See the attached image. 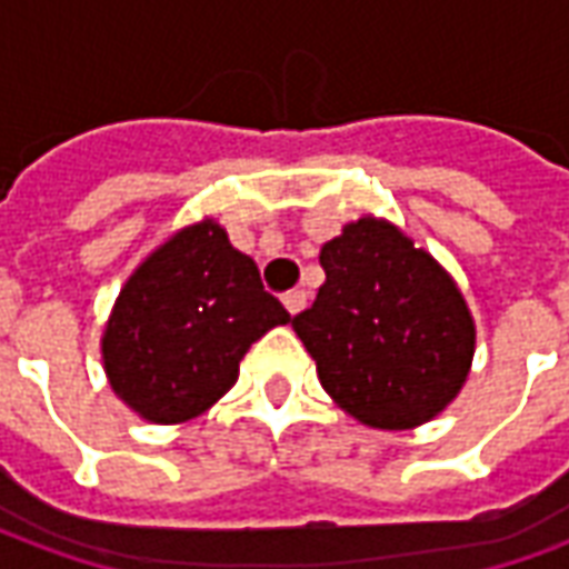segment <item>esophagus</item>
<instances>
[{
    "mask_svg": "<svg viewBox=\"0 0 569 569\" xmlns=\"http://www.w3.org/2000/svg\"><path fill=\"white\" fill-rule=\"evenodd\" d=\"M283 305L289 313H298V310H305V305H308V292L305 289H289L283 296Z\"/></svg>",
    "mask_w": 569,
    "mask_h": 569,
    "instance_id": "esophagus-1",
    "label": "esophagus"
}]
</instances>
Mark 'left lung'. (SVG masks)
Instances as JSON below:
<instances>
[{
    "label": "left lung",
    "instance_id": "8db88e82",
    "mask_svg": "<svg viewBox=\"0 0 569 569\" xmlns=\"http://www.w3.org/2000/svg\"><path fill=\"white\" fill-rule=\"evenodd\" d=\"M326 283L292 329L347 415L411 429L460 393L476 353L463 296L393 224L359 219L320 252Z\"/></svg>",
    "mask_w": 569,
    "mask_h": 569
}]
</instances>
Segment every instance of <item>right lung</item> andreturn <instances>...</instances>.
<instances>
[{"instance_id": "1", "label": "right lung", "mask_w": 569, "mask_h": 569, "mask_svg": "<svg viewBox=\"0 0 569 569\" xmlns=\"http://www.w3.org/2000/svg\"><path fill=\"white\" fill-rule=\"evenodd\" d=\"M289 310L216 222L191 224L142 261L103 335L109 383L140 418L182 423L222 399L240 359Z\"/></svg>"}]
</instances>
